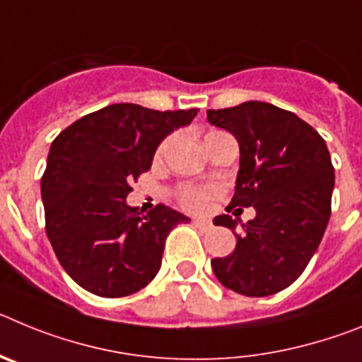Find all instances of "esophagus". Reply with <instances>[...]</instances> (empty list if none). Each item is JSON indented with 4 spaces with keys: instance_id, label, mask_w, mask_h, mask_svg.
Instances as JSON below:
<instances>
[{
    "instance_id": "1",
    "label": "esophagus",
    "mask_w": 362,
    "mask_h": 362,
    "mask_svg": "<svg viewBox=\"0 0 362 362\" xmlns=\"http://www.w3.org/2000/svg\"><path fill=\"white\" fill-rule=\"evenodd\" d=\"M192 223H194V226H196V228L203 230V232H206V230L212 228V223H210V221H206V219H194Z\"/></svg>"
}]
</instances>
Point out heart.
Here are the masks:
<instances>
[{
    "mask_svg": "<svg viewBox=\"0 0 362 362\" xmlns=\"http://www.w3.org/2000/svg\"><path fill=\"white\" fill-rule=\"evenodd\" d=\"M223 132H209L206 134V141L212 139L214 136ZM168 146V141H165L159 148V153H163ZM217 194V188L212 187V185H183V187L179 188V203L181 206L187 210H192V212H199L203 210L209 201L212 199L214 196Z\"/></svg>",
    "mask_w": 362,
    "mask_h": 362,
    "instance_id": "b5f03b06",
    "label": "heart"
}]
</instances>
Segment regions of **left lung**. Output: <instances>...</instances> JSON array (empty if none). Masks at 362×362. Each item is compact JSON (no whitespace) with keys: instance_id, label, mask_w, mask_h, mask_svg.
Masks as SVG:
<instances>
[{"instance_id":"left-lung-1","label":"left lung","mask_w":362,"mask_h":362,"mask_svg":"<svg viewBox=\"0 0 362 362\" xmlns=\"http://www.w3.org/2000/svg\"><path fill=\"white\" fill-rule=\"evenodd\" d=\"M210 124L239 143L233 206H254L255 217L235 232L238 221L217 216L238 243L226 257L212 259L219 283L248 297L288 288L317 250L332 214L334 166L326 143L313 127L263 101L206 110Z\"/></svg>"}]
</instances>
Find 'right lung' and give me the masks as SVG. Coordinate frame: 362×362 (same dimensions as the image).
Here are the masks:
<instances>
[{
  "instance_id": "1",
  "label": "right lung",
  "mask_w": 362,
  "mask_h": 362,
  "mask_svg": "<svg viewBox=\"0 0 362 362\" xmlns=\"http://www.w3.org/2000/svg\"><path fill=\"white\" fill-rule=\"evenodd\" d=\"M196 116L197 108L116 103L74 121L52 141L41 177L45 230L81 288L123 297L156 277L168 233L190 219L165 204L145 214L127 196L150 170L159 143Z\"/></svg>"
}]
</instances>
